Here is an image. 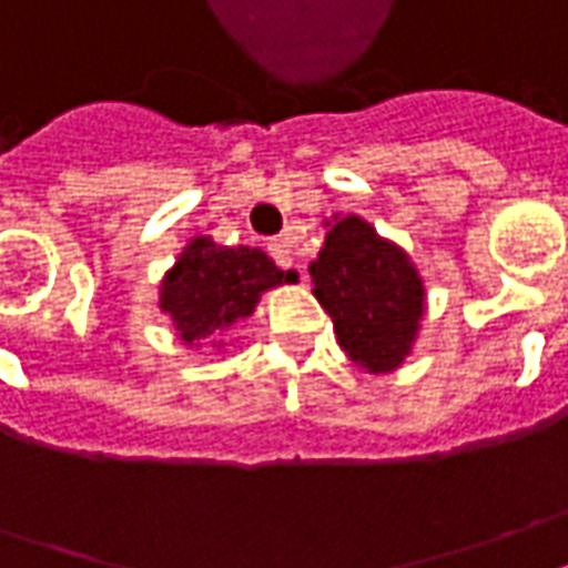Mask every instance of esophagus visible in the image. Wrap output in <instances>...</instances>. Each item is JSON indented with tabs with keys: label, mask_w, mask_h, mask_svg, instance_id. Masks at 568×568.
Wrapping results in <instances>:
<instances>
[{
	"label": "esophagus",
	"mask_w": 568,
	"mask_h": 568,
	"mask_svg": "<svg viewBox=\"0 0 568 568\" xmlns=\"http://www.w3.org/2000/svg\"><path fill=\"white\" fill-rule=\"evenodd\" d=\"M267 252H271V257L276 261V267H283V271H292V267H295V257H292V248H288L285 240H273V243L267 245ZM301 276H304V273H301Z\"/></svg>",
	"instance_id": "esophagus-1"
}]
</instances>
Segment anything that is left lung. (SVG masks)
Instances as JSON below:
<instances>
[{
    "label": "left lung",
    "mask_w": 568,
    "mask_h": 568,
    "mask_svg": "<svg viewBox=\"0 0 568 568\" xmlns=\"http://www.w3.org/2000/svg\"><path fill=\"white\" fill-rule=\"evenodd\" d=\"M311 280L353 363L368 372L403 363L424 313L422 276L403 248L381 240L363 217H341L325 233Z\"/></svg>",
    "instance_id": "8db88e82"
}]
</instances>
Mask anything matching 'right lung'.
<instances>
[{
  "instance_id": "add662e5",
  "label": "right lung",
  "mask_w": 568,
  "mask_h": 568,
  "mask_svg": "<svg viewBox=\"0 0 568 568\" xmlns=\"http://www.w3.org/2000/svg\"><path fill=\"white\" fill-rule=\"evenodd\" d=\"M292 276L295 273L280 271L261 248H227L196 236L165 273L160 307L174 320L178 338L200 347L255 311L261 292Z\"/></svg>"
}]
</instances>
